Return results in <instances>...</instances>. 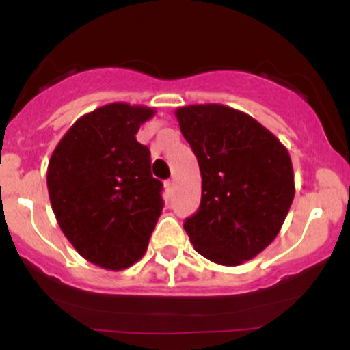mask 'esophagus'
<instances>
[{
	"instance_id": "esophagus-1",
	"label": "esophagus",
	"mask_w": 350,
	"mask_h": 350,
	"mask_svg": "<svg viewBox=\"0 0 350 350\" xmlns=\"http://www.w3.org/2000/svg\"><path fill=\"white\" fill-rule=\"evenodd\" d=\"M164 187H166L167 194H171V192L174 191V179H167L166 183H164Z\"/></svg>"
}]
</instances>
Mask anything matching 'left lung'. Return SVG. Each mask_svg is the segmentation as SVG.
<instances>
[{
	"instance_id": "obj_1",
	"label": "left lung",
	"mask_w": 350,
	"mask_h": 350,
	"mask_svg": "<svg viewBox=\"0 0 350 350\" xmlns=\"http://www.w3.org/2000/svg\"><path fill=\"white\" fill-rule=\"evenodd\" d=\"M202 176V198L184 230L200 255L237 267L278 235L293 198L288 150L271 131L235 108L208 103L176 110Z\"/></svg>"
}]
</instances>
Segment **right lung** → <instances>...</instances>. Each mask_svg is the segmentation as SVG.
Returning <instances> with one entry per match:
<instances>
[{
    "mask_svg": "<svg viewBox=\"0 0 350 350\" xmlns=\"http://www.w3.org/2000/svg\"><path fill=\"white\" fill-rule=\"evenodd\" d=\"M152 115L148 107L108 103L72 124L51 156L47 189L60 230L105 270L142 258L164 207L150 150L136 142Z\"/></svg>",
    "mask_w": 350,
    "mask_h": 350,
    "instance_id": "1",
    "label": "right lung"
}]
</instances>
